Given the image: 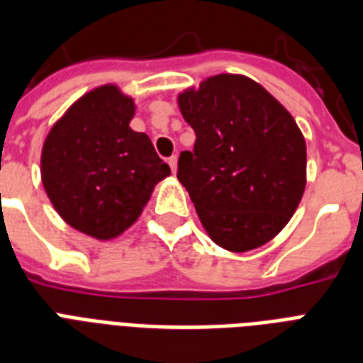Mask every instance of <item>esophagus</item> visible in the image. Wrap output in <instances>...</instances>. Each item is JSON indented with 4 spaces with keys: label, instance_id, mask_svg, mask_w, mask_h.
I'll return each instance as SVG.
<instances>
[{
    "label": "esophagus",
    "instance_id": "1",
    "mask_svg": "<svg viewBox=\"0 0 363 363\" xmlns=\"http://www.w3.org/2000/svg\"><path fill=\"white\" fill-rule=\"evenodd\" d=\"M167 164H169L171 171H173V173H175V171H177V156H171V158L167 160Z\"/></svg>",
    "mask_w": 363,
    "mask_h": 363
}]
</instances>
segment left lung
<instances>
[{"instance_id": "left-lung-1", "label": "left lung", "mask_w": 363, "mask_h": 363, "mask_svg": "<svg viewBox=\"0 0 363 363\" xmlns=\"http://www.w3.org/2000/svg\"><path fill=\"white\" fill-rule=\"evenodd\" d=\"M179 109L196 143L177 179L205 232L232 252L271 241L305 190L307 148L292 115L258 82L228 73L184 90Z\"/></svg>"}]
</instances>
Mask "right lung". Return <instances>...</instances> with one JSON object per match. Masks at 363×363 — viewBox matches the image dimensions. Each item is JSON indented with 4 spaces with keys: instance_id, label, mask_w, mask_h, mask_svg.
I'll use <instances>...</instances> for the list:
<instances>
[{
    "instance_id": "add662e5",
    "label": "right lung",
    "mask_w": 363,
    "mask_h": 363,
    "mask_svg": "<svg viewBox=\"0 0 363 363\" xmlns=\"http://www.w3.org/2000/svg\"><path fill=\"white\" fill-rule=\"evenodd\" d=\"M133 99L94 88L52 125L41 154L45 192L69 226L99 241L118 238L169 175L147 133L130 128Z\"/></svg>"
}]
</instances>
